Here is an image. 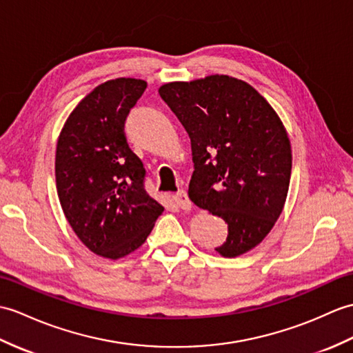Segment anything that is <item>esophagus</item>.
<instances>
[{
	"label": "esophagus",
	"mask_w": 353,
	"mask_h": 353,
	"mask_svg": "<svg viewBox=\"0 0 353 353\" xmlns=\"http://www.w3.org/2000/svg\"><path fill=\"white\" fill-rule=\"evenodd\" d=\"M173 200H174V203L177 204V206L180 209H183V210H190L192 208V203H191L190 199H188V195H186V192L183 190L182 191H177L173 195Z\"/></svg>",
	"instance_id": "obj_1"
}]
</instances>
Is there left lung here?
Segmentation results:
<instances>
[{
    "label": "left lung",
    "mask_w": 353,
    "mask_h": 353,
    "mask_svg": "<svg viewBox=\"0 0 353 353\" xmlns=\"http://www.w3.org/2000/svg\"><path fill=\"white\" fill-rule=\"evenodd\" d=\"M159 94L191 138V201L228 227L216 252L237 257L252 250L289 191L292 149L280 117L257 90L227 75L168 83Z\"/></svg>",
    "instance_id": "left-lung-1"
}]
</instances>
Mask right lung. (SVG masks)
Returning a JSON list of instances; mask_svg holds the SVG:
<instances>
[{
  "label": "right lung",
  "mask_w": 353,
  "mask_h": 353,
  "mask_svg": "<svg viewBox=\"0 0 353 353\" xmlns=\"http://www.w3.org/2000/svg\"><path fill=\"white\" fill-rule=\"evenodd\" d=\"M147 87L117 78L97 85L65 120L57 143V192L79 241L120 259L145 242L163 208L145 191V168L130 150L125 123Z\"/></svg>",
  "instance_id": "add662e5"
}]
</instances>
